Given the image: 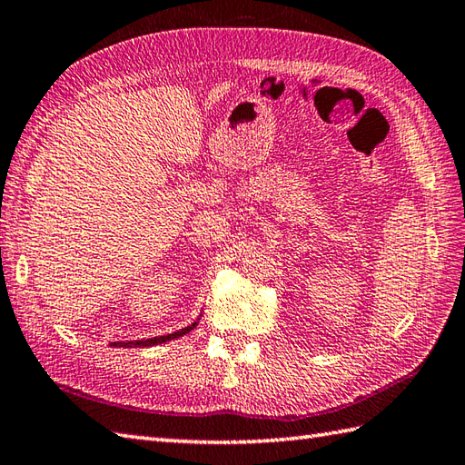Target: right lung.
<instances>
[{
	"label": "right lung",
	"mask_w": 465,
	"mask_h": 465,
	"mask_svg": "<svg viewBox=\"0 0 465 465\" xmlns=\"http://www.w3.org/2000/svg\"><path fill=\"white\" fill-rule=\"evenodd\" d=\"M197 325V322H193L192 325H187V328L180 330V331H173V333H167V335H160V338H150V340H135V341H114L115 348H150V345H157V343H165L170 340L180 338V335H185L187 331H192Z\"/></svg>",
	"instance_id": "obj_1"
}]
</instances>
